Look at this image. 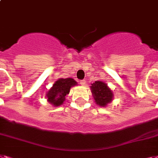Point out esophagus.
Here are the masks:
<instances>
[{"label": "esophagus", "instance_id": "1", "mask_svg": "<svg viewBox=\"0 0 158 158\" xmlns=\"http://www.w3.org/2000/svg\"><path fill=\"white\" fill-rule=\"evenodd\" d=\"M80 84H81V85H83V86L85 85V84H86L85 80H81V81H80Z\"/></svg>", "mask_w": 158, "mask_h": 158}]
</instances>
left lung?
<instances>
[{
    "instance_id": "obj_1",
    "label": "left lung",
    "mask_w": 158,
    "mask_h": 158,
    "mask_svg": "<svg viewBox=\"0 0 158 158\" xmlns=\"http://www.w3.org/2000/svg\"><path fill=\"white\" fill-rule=\"evenodd\" d=\"M92 97L95 102L101 107H106L112 102L114 99V92L105 82L98 80L92 83L90 87Z\"/></svg>"
}]
</instances>
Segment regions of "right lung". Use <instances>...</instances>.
<instances>
[{"mask_svg": "<svg viewBox=\"0 0 158 158\" xmlns=\"http://www.w3.org/2000/svg\"><path fill=\"white\" fill-rule=\"evenodd\" d=\"M77 84V82L72 78H60L46 93L47 101L54 107L61 106L66 101V95L70 93V88Z\"/></svg>", "mask_w": 158, "mask_h": 158, "instance_id": "obj_1", "label": "right lung"}]
</instances>
